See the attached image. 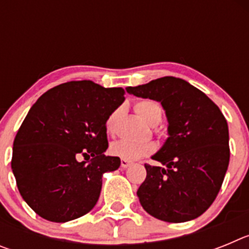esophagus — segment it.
<instances>
[{
  "label": "esophagus",
  "instance_id": "34e87169",
  "mask_svg": "<svg viewBox=\"0 0 249 249\" xmlns=\"http://www.w3.org/2000/svg\"><path fill=\"white\" fill-rule=\"evenodd\" d=\"M131 164H132L131 160H124V158H122V160H121V167H122V168H127V167H129Z\"/></svg>",
  "mask_w": 249,
  "mask_h": 249
}]
</instances>
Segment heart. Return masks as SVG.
<instances>
[{
    "instance_id": "obj_1",
    "label": "heart",
    "mask_w": 249,
    "mask_h": 249,
    "mask_svg": "<svg viewBox=\"0 0 249 249\" xmlns=\"http://www.w3.org/2000/svg\"><path fill=\"white\" fill-rule=\"evenodd\" d=\"M135 109L144 122L151 126H156L162 120V107L158 102L153 100H142L135 105ZM120 109L114 111L106 122V129L108 132H113L114 124L117 121ZM156 149V146L151 142H136V141L118 140L111 144L109 152L113 156L124 158V160H138L143 156L151 155Z\"/></svg>"
}]
</instances>
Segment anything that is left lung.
<instances>
[{"label":"left lung","instance_id":"1","mask_svg":"<svg viewBox=\"0 0 249 249\" xmlns=\"http://www.w3.org/2000/svg\"><path fill=\"white\" fill-rule=\"evenodd\" d=\"M133 96L157 101L168 121V138L144 164L147 176L137 191L141 206L171 223L192 221L210 208L230 163L228 124L218 106L195 86L162 77L128 87Z\"/></svg>","mask_w":249,"mask_h":249}]
</instances>
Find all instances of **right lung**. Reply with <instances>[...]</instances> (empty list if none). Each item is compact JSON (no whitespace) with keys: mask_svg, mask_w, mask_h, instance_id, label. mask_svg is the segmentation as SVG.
Listing matches in <instances>:
<instances>
[{"mask_svg":"<svg viewBox=\"0 0 249 249\" xmlns=\"http://www.w3.org/2000/svg\"><path fill=\"white\" fill-rule=\"evenodd\" d=\"M123 101L121 87L72 81L31 107L13 141L11 167L22 198L39 217L63 223L96 206L103 173L121 164L105 156L106 122Z\"/></svg>","mask_w":249,"mask_h":249,"instance_id":"right-lung-1","label":"right lung"}]
</instances>
